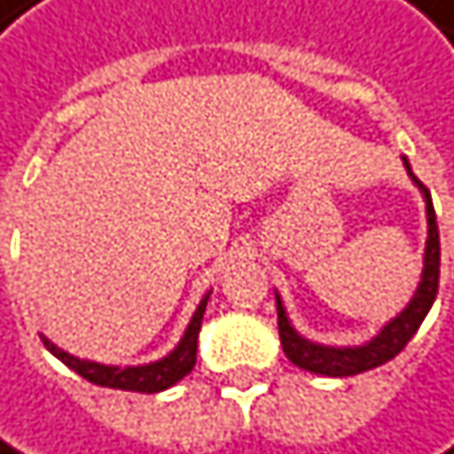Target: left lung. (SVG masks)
I'll list each match as a JSON object with an SVG mask.
<instances>
[{
    "label": "left lung",
    "instance_id": "obj_1",
    "mask_svg": "<svg viewBox=\"0 0 454 454\" xmlns=\"http://www.w3.org/2000/svg\"><path fill=\"white\" fill-rule=\"evenodd\" d=\"M406 164V158H403ZM406 172L411 175L409 164H406ZM411 180L423 188L414 175ZM426 191V188H423ZM426 204H428V247H426V269H423V282H419L417 294L411 299V304L393 320L382 328V333L369 341L366 347H344V349H336V347H320V344H312L307 339H301L294 328H290L287 317H285V309H282V301L277 299V325H279V341H282V349L290 361H294L299 369H307V372H315V374H325V377H352V374H361V372H369V369H377L387 361H393L395 355L409 344V339L417 333L419 323L426 320L436 294H439V263H442V247H439V225H436V212H434V201H431V193L426 191Z\"/></svg>",
    "mask_w": 454,
    "mask_h": 454
}]
</instances>
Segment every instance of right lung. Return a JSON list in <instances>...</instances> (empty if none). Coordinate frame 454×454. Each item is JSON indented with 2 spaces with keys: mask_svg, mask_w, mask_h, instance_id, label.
I'll return each mask as SVG.
<instances>
[{
  "mask_svg": "<svg viewBox=\"0 0 454 454\" xmlns=\"http://www.w3.org/2000/svg\"><path fill=\"white\" fill-rule=\"evenodd\" d=\"M209 296H204V301L199 304L183 341L177 344V349L172 355H167L164 361L150 364V366H134V369H118V366H102V364H90V361H80L74 355L59 349L53 341H48L43 336V344L56 355L59 361H64L72 372H77L82 380L102 385V387H115V390H134V393H158L167 390L175 382H180L185 374L193 372L196 366V347H199V331H201V317L207 309Z\"/></svg>",
  "mask_w": 454,
  "mask_h": 454,
  "instance_id": "right-lung-1",
  "label": "right lung"
}]
</instances>
